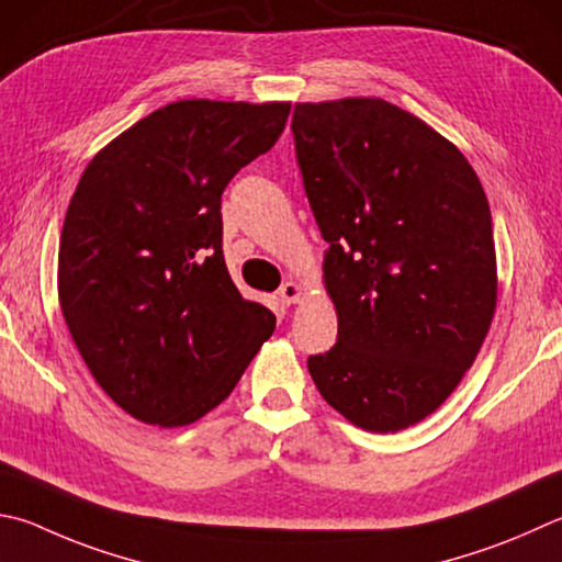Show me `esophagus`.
I'll return each mask as SVG.
<instances>
[{
    "mask_svg": "<svg viewBox=\"0 0 562 562\" xmlns=\"http://www.w3.org/2000/svg\"><path fill=\"white\" fill-rule=\"evenodd\" d=\"M278 294H280V300H282L284 304H297V302L304 300V288H302L300 282L290 280V282L282 284Z\"/></svg>",
    "mask_w": 562,
    "mask_h": 562,
    "instance_id": "34e87169",
    "label": "esophagus"
}]
</instances>
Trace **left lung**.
<instances>
[{"label": "left lung", "instance_id": "8db88e82", "mask_svg": "<svg viewBox=\"0 0 562 562\" xmlns=\"http://www.w3.org/2000/svg\"><path fill=\"white\" fill-rule=\"evenodd\" d=\"M294 149L339 336L310 356L316 391L369 432L452 395L496 312L492 211L450 139L383 98L297 103Z\"/></svg>", "mask_w": 562, "mask_h": 562}]
</instances>
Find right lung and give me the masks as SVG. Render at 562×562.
<instances>
[{
	"label": "right lung",
	"mask_w": 562,
	"mask_h": 562,
	"mask_svg": "<svg viewBox=\"0 0 562 562\" xmlns=\"http://www.w3.org/2000/svg\"><path fill=\"white\" fill-rule=\"evenodd\" d=\"M288 115L278 100H177L108 142L78 181L58 304L95 383L139 423L201 420L274 331L228 274L221 193Z\"/></svg>",
	"instance_id": "1"
}]
</instances>
